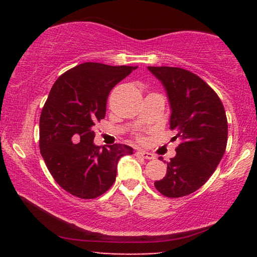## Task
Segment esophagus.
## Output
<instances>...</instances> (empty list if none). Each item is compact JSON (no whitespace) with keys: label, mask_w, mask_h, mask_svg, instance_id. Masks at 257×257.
I'll use <instances>...</instances> for the list:
<instances>
[{"label":"esophagus","mask_w":257,"mask_h":257,"mask_svg":"<svg viewBox=\"0 0 257 257\" xmlns=\"http://www.w3.org/2000/svg\"><path fill=\"white\" fill-rule=\"evenodd\" d=\"M136 156H137V157H140V158H144V159H149V160L154 159V156H153L152 153L146 152V151H142V150L137 151Z\"/></svg>","instance_id":"obj_1"}]
</instances>
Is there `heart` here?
Masks as SVG:
<instances>
[{
	"instance_id": "heart-1",
	"label": "heart",
	"mask_w": 257,
	"mask_h": 257,
	"mask_svg": "<svg viewBox=\"0 0 257 257\" xmlns=\"http://www.w3.org/2000/svg\"><path fill=\"white\" fill-rule=\"evenodd\" d=\"M139 139H142V138H140V137H139Z\"/></svg>"
}]
</instances>
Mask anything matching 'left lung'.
Here are the masks:
<instances>
[{
	"mask_svg": "<svg viewBox=\"0 0 257 257\" xmlns=\"http://www.w3.org/2000/svg\"><path fill=\"white\" fill-rule=\"evenodd\" d=\"M166 90L171 106L170 128L180 138L177 156L167 163L164 179L154 182L161 194L180 198L206 184L227 146L226 111L212 87L188 70L149 66Z\"/></svg>",
	"mask_w": 257,
	"mask_h": 257,
	"instance_id": "left-lung-1",
	"label": "left lung"
}]
</instances>
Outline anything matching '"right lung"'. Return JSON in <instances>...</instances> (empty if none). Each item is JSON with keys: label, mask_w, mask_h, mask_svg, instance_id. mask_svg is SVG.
Instances as JSON below:
<instances>
[{"label": "right lung", "mask_w": 257, "mask_h": 257, "mask_svg": "<svg viewBox=\"0 0 257 257\" xmlns=\"http://www.w3.org/2000/svg\"><path fill=\"white\" fill-rule=\"evenodd\" d=\"M137 66L87 62L70 69L52 85L40 118V149L55 181L70 194L94 199L113 185L122 144H93L94 122L106 112L110 91Z\"/></svg>", "instance_id": "right-lung-1"}]
</instances>
